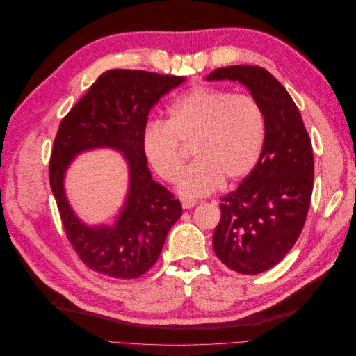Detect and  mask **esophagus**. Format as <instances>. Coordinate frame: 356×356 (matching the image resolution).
<instances>
[{"mask_svg":"<svg viewBox=\"0 0 356 356\" xmlns=\"http://www.w3.org/2000/svg\"><path fill=\"white\" fill-rule=\"evenodd\" d=\"M181 204H182V208H184V209H190L193 207H196L197 202L191 200V199H181Z\"/></svg>","mask_w":356,"mask_h":356,"instance_id":"obj_1","label":"esophagus"}]
</instances>
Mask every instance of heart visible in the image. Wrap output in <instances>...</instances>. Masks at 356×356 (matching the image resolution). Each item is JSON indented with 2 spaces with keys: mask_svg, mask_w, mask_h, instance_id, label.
Returning <instances> with one entry per match:
<instances>
[{
  "mask_svg": "<svg viewBox=\"0 0 356 356\" xmlns=\"http://www.w3.org/2000/svg\"><path fill=\"white\" fill-rule=\"evenodd\" d=\"M266 120L252 96L195 86L169 110V120H149L143 149L156 174L175 182L186 165L184 148L193 144V163L179 179V191L199 197L224 181L233 186L251 174L261 156Z\"/></svg>",
  "mask_w": 356,
  "mask_h": 356,
  "instance_id": "heart-1",
  "label": "heart"
}]
</instances>
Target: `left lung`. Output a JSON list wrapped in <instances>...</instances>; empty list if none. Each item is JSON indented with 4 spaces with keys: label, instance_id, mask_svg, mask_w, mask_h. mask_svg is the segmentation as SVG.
I'll return each mask as SVG.
<instances>
[{
    "label": "left lung",
    "instance_id": "obj_1",
    "mask_svg": "<svg viewBox=\"0 0 356 356\" xmlns=\"http://www.w3.org/2000/svg\"><path fill=\"white\" fill-rule=\"evenodd\" d=\"M207 80L241 81L264 114L261 156L241 186L221 197V220L212 238L225 266L258 275L282 260L305 227L315 178L312 143L293 98L267 70L224 67Z\"/></svg>",
    "mask_w": 356,
    "mask_h": 356
}]
</instances>
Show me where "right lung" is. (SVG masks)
<instances>
[{"label":"right lung","instance_id":"add662e5","mask_svg":"<svg viewBox=\"0 0 356 356\" xmlns=\"http://www.w3.org/2000/svg\"><path fill=\"white\" fill-rule=\"evenodd\" d=\"M182 80L141 70L106 71L62 118L49 165L50 187L72 250L93 272L117 279L144 275L157 261L168 232L181 217L179 200L153 181L147 168L143 131L157 101ZM96 146L121 149L128 159L131 184L116 224L90 229L70 211L63 175L75 154Z\"/></svg>","mask_w":356,"mask_h":356}]
</instances>
